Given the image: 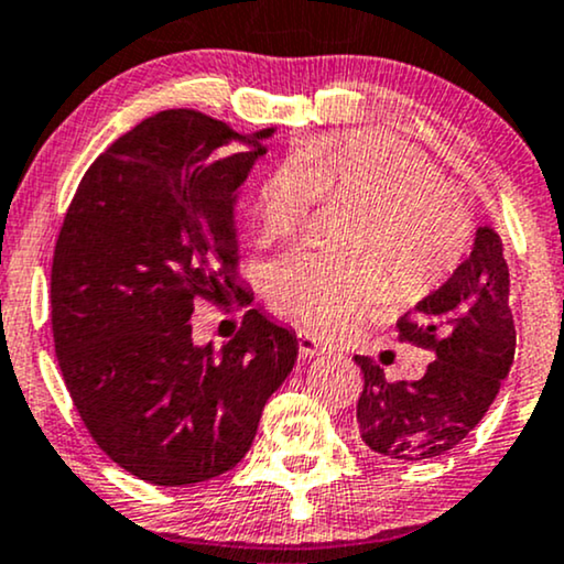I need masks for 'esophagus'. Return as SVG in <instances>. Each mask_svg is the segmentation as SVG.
<instances>
[{
  "instance_id": "obj_1",
  "label": "esophagus",
  "mask_w": 564,
  "mask_h": 564,
  "mask_svg": "<svg viewBox=\"0 0 564 564\" xmlns=\"http://www.w3.org/2000/svg\"><path fill=\"white\" fill-rule=\"evenodd\" d=\"M296 344H300V357L302 359H312V357H323V355H328V349L323 347L321 341H317V338H312L310 334H296Z\"/></svg>"
}]
</instances>
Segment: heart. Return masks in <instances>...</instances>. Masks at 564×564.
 Instances as JSON below:
<instances>
[{"instance_id": "b5f03b06", "label": "heart", "mask_w": 564, "mask_h": 564, "mask_svg": "<svg viewBox=\"0 0 564 564\" xmlns=\"http://www.w3.org/2000/svg\"><path fill=\"white\" fill-rule=\"evenodd\" d=\"M323 196L362 202L344 230L355 252L296 249L264 275L275 307L317 336L344 334L389 302L391 278L399 300L433 294L476 234L470 202L436 162L383 128L315 135L275 162L252 188L257 230L264 241L302 234Z\"/></svg>"}]
</instances>
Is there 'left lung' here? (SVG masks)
Masks as SVG:
<instances>
[{"instance_id":"obj_1","label":"left lung","mask_w":564,"mask_h":564,"mask_svg":"<svg viewBox=\"0 0 564 564\" xmlns=\"http://www.w3.org/2000/svg\"><path fill=\"white\" fill-rule=\"evenodd\" d=\"M397 328L399 341L436 359L420 381H386L381 365L355 355L365 376L359 436L391 459L438 457L476 429L512 368L510 270L497 230L478 228L470 257Z\"/></svg>"}]
</instances>
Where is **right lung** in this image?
<instances>
[{
  "mask_svg": "<svg viewBox=\"0 0 564 564\" xmlns=\"http://www.w3.org/2000/svg\"><path fill=\"white\" fill-rule=\"evenodd\" d=\"M199 110H162L80 178L52 260V336L86 431L154 486L241 463L262 406L296 362V336L247 310L223 344L194 347V304L236 296L234 194L268 149Z\"/></svg>",
  "mask_w": 564,
  "mask_h": 564,
  "instance_id": "obj_1",
  "label": "right lung"
}]
</instances>
